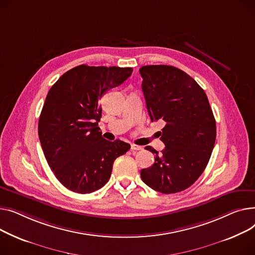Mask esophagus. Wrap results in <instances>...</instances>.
I'll return each mask as SVG.
<instances>
[{"instance_id": "1", "label": "esophagus", "mask_w": 255, "mask_h": 255, "mask_svg": "<svg viewBox=\"0 0 255 255\" xmlns=\"http://www.w3.org/2000/svg\"><path fill=\"white\" fill-rule=\"evenodd\" d=\"M130 149H131V150H134V151H139V150H142L143 147H142V146H139V145L132 144V145L130 146Z\"/></svg>"}]
</instances>
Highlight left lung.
Here are the masks:
<instances>
[{
	"label": "left lung",
	"instance_id": "1",
	"mask_svg": "<svg viewBox=\"0 0 255 255\" xmlns=\"http://www.w3.org/2000/svg\"><path fill=\"white\" fill-rule=\"evenodd\" d=\"M142 89L151 122L166 126L160 140L166 145L151 167L141 170L143 182L161 193L182 191L198 180L210 159L216 123L204 89L180 69L166 65L140 68Z\"/></svg>",
	"mask_w": 255,
	"mask_h": 255
}]
</instances>
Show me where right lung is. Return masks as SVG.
Returning a JSON list of instances; mask_svg holds the SVG:
<instances>
[{"label":"right lung","mask_w":255,"mask_h":255,"mask_svg":"<svg viewBox=\"0 0 255 255\" xmlns=\"http://www.w3.org/2000/svg\"><path fill=\"white\" fill-rule=\"evenodd\" d=\"M131 68L80 65L52 85L39 118L38 133L50 169L68 189L94 192L108 182L114 160L130 145L102 137L99 100L121 85Z\"/></svg>","instance_id":"right-lung-1"}]
</instances>
